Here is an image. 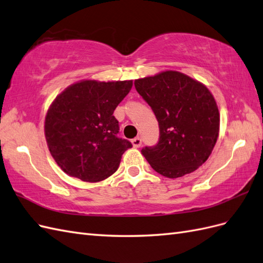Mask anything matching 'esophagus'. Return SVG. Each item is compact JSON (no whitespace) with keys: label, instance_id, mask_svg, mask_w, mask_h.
Masks as SVG:
<instances>
[{"label":"esophagus","instance_id":"1","mask_svg":"<svg viewBox=\"0 0 263 263\" xmlns=\"http://www.w3.org/2000/svg\"><path fill=\"white\" fill-rule=\"evenodd\" d=\"M132 144L135 148H139L141 146V139L139 137L134 138V139H132Z\"/></svg>","mask_w":263,"mask_h":263}]
</instances>
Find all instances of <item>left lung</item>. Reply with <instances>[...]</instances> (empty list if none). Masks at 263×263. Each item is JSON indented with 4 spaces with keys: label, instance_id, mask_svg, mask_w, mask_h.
<instances>
[{
    "label": "left lung",
    "instance_id": "left-lung-1",
    "mask_svg": "<svg viewBox=\"0 0 263 263\" xmlns=\"http://www.w3.org/2000/svg\"><path fill=\"white\" fill-rule=\"evenodd\" d=\"M135 87L159 123V142L141 149L151 168L169 179L195 171L211 156L219 135V110L208 86L164 70L137 79Z\"/></svg>",
    "mask_w": 263,
    "mask_h": 263
}]
</instances>
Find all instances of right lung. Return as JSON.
I'll return each instance as SVG.
<instances>
[{"label":"right lung","mask_w":263,"mask_h":263,"mask_svg":"<svg viewBox=\"0 0 263 263\" xmlns=\"http://www.w3.org/2000/svg\"><path fill=\"white\" fill-rule=\"evenodd\" d=\"M133 80H81L66 87L52 101L45 117V137L54 161L68 176L100 182L118 169L132 148L117 137L113 113L129 93Z\"/></svg>","instance_id":"add662e5"}]
</instances>
